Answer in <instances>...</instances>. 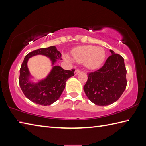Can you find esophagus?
I'll return each mask as SVG.
<instances>
[{
  "instance_id": "obj_1",
  "label": "esophagus",
  "mask_w": 146,
  "mask_h": 146,
  "mask_svg": "<svg viewBox=\"0 0 146 146\" xmlns=\"http://www.w3.org/2000/svg\"><path fill=\"white\" fill-rule=\"evenodd\" d=\"M80 72H81V71H80V70L76 69V70H75V75H78V74L79 73H80Z\"/></svg>"
}]
</instances>
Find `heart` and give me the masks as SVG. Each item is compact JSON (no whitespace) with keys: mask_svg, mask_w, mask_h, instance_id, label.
Masks as SVG:
<instances>
[{"mask_svg":"<svg viewBox=\"0 0 146 146\" xmlns=\"http://www.w3.org/2000/svg\"><path fill=\"white\" fill-rule=\"evenodd\" d=\"M74 59L78 63H85L89 69L95 70L100 67L105 58V51L103 48L92 45L77 46L72 51Z\"/></svg>","mask_w":146,"mask_h":146,"instance_id":"b5f03b06","label":"heart"}]
</instances>
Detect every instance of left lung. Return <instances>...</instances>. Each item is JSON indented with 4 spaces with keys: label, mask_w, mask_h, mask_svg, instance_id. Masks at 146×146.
<instances>
[{
    "label": "left lung",
    "mask_w": 146,
    "mask_h": 146,
    "mask_svg": "<svg viewBox=\"0 0 146 146\" xmlns=\"http://www.w3.org/2000/svg\"><path fill=\"white\" fill-rule=\"evenodd\" d=\"M111 55L100 69L88 73V80L83 89L93 103L106 106L115 102L127 86V70L124 60L110 50Z\"/></svg>",
    "instance_id": "1"
}]
</instances>
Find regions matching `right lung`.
<instances>
[{"mask_svg": "<svg viewBox=\"0 0 146 146\" xmlns=\"http://www.w3.org/2000/svg\"><path fill=\"white\" fill-rule=\"evenodd\" d=\"M38 54L50 58L53 64L56 60H61V54L54 46L36 49L26 56L20 68L19 82L24 95L34 103L46 106L58 100L65 88L67 80L75 75V70H65L60 66H55L46 79L37 83L31 82L29 81L30 73L27 63L29 58Z\"/></svg>", "mask_w": 146, "mask_h": 146, "instance_id": "right-lung-1", "label": "right lung"}]
</instances>
